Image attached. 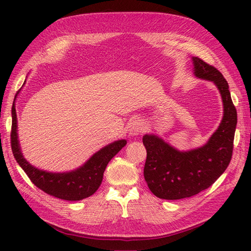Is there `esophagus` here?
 Here are the masks:
<instances>
[{"instance_id": "esophagus-1", "label": "esophagus", "mask_w": 251, "mask_h": 251, "mask_svg": "<svg viewBox=\"0 0 251 251\" xmlns=\"http://www.w3.org/2000/svg\"><path fill=\"white\" fill-rule=\"evenodd\" d=\"M143 131V124L140 121H132L128 126V132L131 136H137Z\"/></svg>"}]
</instances>
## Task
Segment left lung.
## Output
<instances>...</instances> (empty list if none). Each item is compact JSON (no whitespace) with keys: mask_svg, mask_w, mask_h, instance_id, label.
<instances>
[{"mask_svg":"<svg viewBox=\"0 0 251 251\" xmlns=\"http://www.w3.org/2000/svg\"><path fill=\"white\" fill-rule=\"evenodd\" d=\"M197 77L216 84L223 101V119L219 128L204 147L179 152L154 135L143 136L147 159L143 169L152 193L163 200H181L209 188L231 162L237 112L228 84L221 72L199 57H193Z\"/></svg>","mask_w":251,"mask_h":251,"instance_id":"obj_1","label":"left lung"}]
</instances>
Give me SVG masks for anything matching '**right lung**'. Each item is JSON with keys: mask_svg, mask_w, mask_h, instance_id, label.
<instances>
[{"mask_svg": "<svg viewBox=\"0 0 251 251\" xmlns=\"http://www.w3.org/2000/svg\"><path fill=\"white\" fill-rule=\"evenodd\" d=\"M12 131L10 146L16 161L25 170L31 182L40 190L57 199L65 201H81L93 195L102 182L106 165L126 146V140L115 141L101 149L88 159L82 167L71 173L54 174L40 170L25 161L20 151L17 139V115L15 104L12 108Z\"/></svg>", "mask_w": 251, "mask_h": 251, "instance_id": "add662e5", "label": "right lung"}]
</instances>
